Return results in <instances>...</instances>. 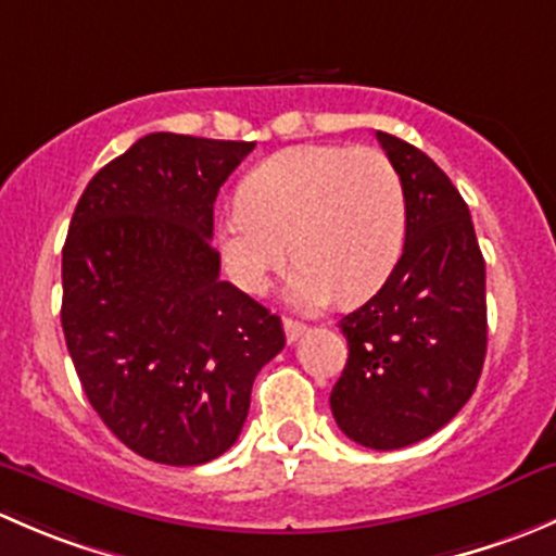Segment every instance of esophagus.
<instances>
[{"label": "esophagus", "instance_id": "obj_1", "mask_svg": "<svg viewBox=\"0 0 556 556\" xmlns=\"http://www.w3.org/2000/svg\"><path fill=\"white\" fill-rule=\"evenodd\" d=\"M304 333H306V325L304 323H299V319L285 317V339H288V344L299 341Z\"/></svg>", "mask_w": 556, "mask_h": 556}]
</instances>
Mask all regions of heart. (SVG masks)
Masks as SVG:
<instances>
[{"mask_svg":"<svg viewBox=\"0 0 556 556\" xmlns=\"http://www.w3.org/2000/svg\"><path fill=\"white\" fill-rule=\"evenodd\" d=\"M406 239L401 174L377 148L295 144L247 174L223 215L220 255L247 293H263L293 252L290 301L319 309L382 288ZM291 244L288 245L287 242Z\"/></svg>","mask_w":556,"mask_h":556,"instance_id":"heart-1","label":"heart"}]
</instances>
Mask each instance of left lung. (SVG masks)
Here are the masks:
<instances>
[{
    "label": "left lung",
    "instance_id": "1",
    "mask_svg": "<svg viewBox=\"0 0 556 556\" xmlns=\"http://www.w3.org/2000/svg\"><path fill=\"white\" fill-rule=\"evenodd\" d=\"M406 193V242L374 299L339 323L350 357L330 392L346 439L403 450L468 403L486 355V271L459 190L414 144L377 131Z\"/></svg>",
    "mask_w": 556,
    "mask_h": 556
}]
</instances>
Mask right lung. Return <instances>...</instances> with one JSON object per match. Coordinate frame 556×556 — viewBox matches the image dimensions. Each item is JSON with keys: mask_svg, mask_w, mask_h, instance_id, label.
Returning a JSON list of instances; mask_svg holds the SVG:
<instances>
[{"mask_svg": "<svg viewBox=\"0 0 556 556\" xmlns=\"http://www.w3.org/2000/svg\"><path fill=\"white\" fill-rule=\"evenodd\" d=\"M255 142L148 134L83 190L61 257V328L117 441L164 465L237 444L282 319L220 279L215 199Z\"/></svg>", "mask_w": 556, "mask_h": 556, "instance_id": "right-lung-1", "label": "right lung"}]
</instances>
